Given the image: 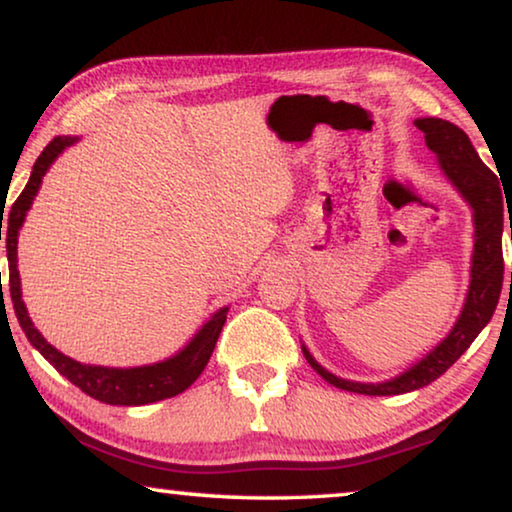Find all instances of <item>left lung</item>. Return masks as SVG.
<instances>
[{"mask_svg": "<svg viewBox=\"0 0 512 512\" xmlns=\"http://www.w3.org/2000/svg\"><path fill=\"white\" fill-rule=\"evenodd\" d=\"M415 127L424 134L427 148L436 155L438 167H441L445 178L462 194V199L473 211L475 232L469 290H466L462 313H459L455 327L448 331V336L438 345H434L422 359H417L413 366H408L399 376L383 380V383H355V380L338 378L334 373H329L325 366L315 362V357L308 352L306 345H301L306 362L329 385L345 392L369 394V397H392V394H406L434 383L438 376H443L464 355L466 348L475 341V336L492 320L494 308L499 304L503 283V194L506 192H501L499 181L485 167V162L480 160L478 153H475L473 143L464 134V129H459L457 125L441 118H417Z\"/></svg>", "mask_w": 512, "mask_h": 512, "instance_id": "obj_1", "label": "left lung"}]
</instances>
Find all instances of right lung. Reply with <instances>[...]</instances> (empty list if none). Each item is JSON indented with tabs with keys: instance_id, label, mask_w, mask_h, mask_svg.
Returning a JSON list of instances; mask_svg holds the SVG:
<instances>
[{
	"instance_id": "obj_1",
	"label": "right lung",
	"mask_w": 512,
	"mask_h": 512,
	"mask_svg": "<svg viewBox=\"0 0 512 512\" xmlns=\"http://www.w3.org/2000/svg\"><path fill=\"white\" fill-rule=\"evenodd\" d=\"M78 136H55L53 141L43 148L39 160L34 162L32 176L27 181L25 190L20 192L16 204L11 206L9 220H6V257H9V290L11 301L16 308V318L23 327L27 341L37 348L57 371L62 373L69 383H74L78 390H83L88 397L111 403V406H146L176 394L185 392L194 380L201 376L206 369L208 359L213 355L215 343L222 331V325L227 320L229 308H220L218 313L211 315V320L204 322L197 334L190 338V343L183 350H178L174 357L164 359V362L132 366V369H115V366H97V364H81L53 348L41 331L34 327V322L27 313L23 301V290H20V271H18V232L27 218V211L32 208V201L37 197L39 187L50 164L57 160V155L64 148L74 146ZM4 220V215H2ZM0 241H2V222H0Z\"/></svg>"
}]
</instances>
